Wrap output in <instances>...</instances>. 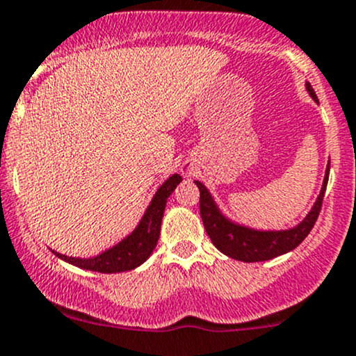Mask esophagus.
<instances>
[{
	"label": "esophagus",
	"mask_w": 356,
	"mask_h": 356,
	"mask_svg": "<svg viewBox=\"0 0 356 356\" xmlns=\"http://www.w3.org/2000/svg\"><path fill=\"white\" fill-rule=\"evenodd\" d=\"M184 174H186V175H187V174H191V170L187 169V167H186V169H184Z\"/></svg>",
	"instance_id": "1"
}]
</instances>
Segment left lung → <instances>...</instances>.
Listing matches in <instances>:
<instances>
[{"label":"left lung","instance_id":"obj_1","mask_svg":"<svg viewBox=\"0 0 356 356\" xmlns=\"http://www.w3.org/2000/svg\"><path fill=\"white\" fill-rule=\"evenodd\" d=\"M305 87L308 90L309 97L318 104L312 85L306 81ZM328 175L330 164L326 165L321 191L313 204L312 211L306 214V218L300 224L289 227V229L280 231L256 229V227L244 226V224H239L231 218H227L219 209L218 202L214 201L209 189L202 182L194 181L195 186L199 187V192H201V218L207 236H209L212 244L222 254L229 256L236 261H243V263H257V261H268L273 259V257L286 254V252L293 251V249L300 246L306 236L309 234V231L313 229L318 214L321 211V202L323 197H325Z\"/></svg>","mask_w":356,"mask_h":356}]
</instances>
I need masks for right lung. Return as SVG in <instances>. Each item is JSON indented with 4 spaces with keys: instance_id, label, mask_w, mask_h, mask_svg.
Listing matches in <instances>:
<instances>
[{
    "instance_id": "obj_1",
    "label": "right lung",
    "mask_w": 356,
    "mask_h": 356,
    "mask_svg": "<svg viewBox=\"0 0 356 356\" xmlns=\"http://www.w3.org/2000/svg\"><path fill=\"white\" fill-rule=\"evenodd\" d=\"M181 182L182 177L179 174H172L165 182H162V186L155 191L152 201L145 209L142 219L138 220L136 229L100 254L92 257H73L60 254L56 251H53V254L76 268L95 273H108V275L132 271L138 268L149 259V256L157 246L167 199Z\"/></svg>"
}]
</instances>
